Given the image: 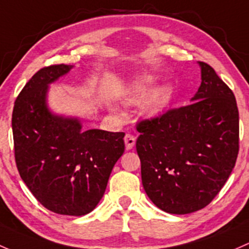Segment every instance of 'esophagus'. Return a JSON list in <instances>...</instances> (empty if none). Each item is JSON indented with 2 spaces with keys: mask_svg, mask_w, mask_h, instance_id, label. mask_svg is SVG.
<instances>
[{
  "mask_svg": "<svg viewBox=\"0 0 249 249\" xmlns=\"http://www.w3.org/2000/svg\"><path fill=\"white\" fill-rule=\"evenodd\" d=\"M135 140H137V139H135V137L133 134H129V133H128V134H125L124 135L125 148H127V150H130V148L134 147Z\"/></svg>",
  "mask_w": 249,
  "mask_h": 249,
  "instance_id": "34e87169",
  "label": "esophagus"
}]
</instances>
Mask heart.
I'll use <instances>...</instances> for the list:
<instances>
[{
	"mask_svg": "<svg viewBox=\"0 0 249 249\" xmlns=\"http://www.w3.org/2000/svg\"><path fill=\"white\" fill-rule=\"evenodd\" d=\"M151 89H152V80L151 79H140L128 89L127 101L132 104L142 103L143 99L148 96ZM170 98L171 91L168 87H162V89H157L148 99L147 110L152 114H158V112L163 111L168 107Z\"/></svg>",
	"mask_w": 249,
	"mask_h": 249,
	"instance_id": "b5f03b06",
	"label": "heart"
}]
</instances>
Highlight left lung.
<instances>
[{"instance_id": "1", "label": "left lung", "mask_w": 249, "mask_h": 249, "mask_svg": "<svg viewBox=\"0 0 249 249\" xmlns=\"http://www.w3.org/2000/svg\"><path fill=\"white\" fill-rule=\"evenodd\" d=\"M193 103L138 122L142 186L163 211L204 209L225 184L239 155V109L229 86L205 62Z\"/></svg>"}]
</instances>
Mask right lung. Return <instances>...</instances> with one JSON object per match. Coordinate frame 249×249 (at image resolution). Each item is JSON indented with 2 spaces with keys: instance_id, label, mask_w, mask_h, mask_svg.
Listing matches in <instances>:
<instances>
[{
  "instance_id": "right-lung-1",
  "label": "right lung",
  "mask_w": 249,
  "mask_h": 249,
  "mask_svg": "<svg viewBox=\"0 0 249 249\" xmlns=\"http://www.w3.org/2000/svg\"><path fill=\"white\" fill-rule=\"evenodd\" d=\"M51 65L27 81L12 115L18 171L45 209L66 216H84L106 192L115 163L124 152V133L81 132L76 119L50 114L48 85L71 69Z\"/></svg>"
}]
</instances>
